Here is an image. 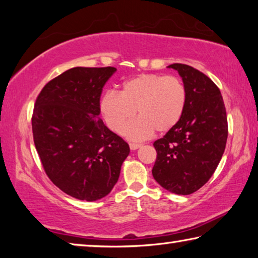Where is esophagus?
<instances>
[{"instance_id":"1","label":"esophagus","mask_w":258,"mask_h":258,"mask_svg":"<svg viewBox=\"0 0 258 258\" xmlns=\"http://www.w3.org/2000/svg\"><path fill=\"white\" fill-rule=\"evenodd\" d=\"M140 147H141V145H139V143H130L131 150H137Z\"/></svg>"}]
</instances>
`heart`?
Segmentation results:
<instances>
[{"label":"heart","mask_w":258,"mask_h":258,"mask_svg":"<svg viewBox=\"0 0 258 258\" xmlns=\"http://www.w3.org/2000/svg\"><path fill=\"white\" fill-rule=\"evenodd\" d=\"M187 91L176 76L141 74L126 81L120 93L108 91L100 101V110L108 127L121 133L138 112L125 134L133 140H145L154 131L166 133L178 124L185 111Z\"/></svg>","instance_id":"1"}]
</instances>
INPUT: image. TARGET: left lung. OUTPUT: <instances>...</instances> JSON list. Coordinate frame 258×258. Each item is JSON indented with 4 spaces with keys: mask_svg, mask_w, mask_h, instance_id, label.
Masks as SVG:
<instances>
[{
    "mask_svg": "<svg viewBox=\"0 0 258 258\" xmlns=\"http://www.w3.org/2000/svg\"><path fill=\"white\" fill-rule=\"evenodd\" d=\"M187 91L185 111L178 124L156 140L152 175L176 195H191L206 184L223 156L228 118L221 91L211 78L191 66L169 64Z\"/></svg>",
    "mask_w": 258,
    "mask_h": 258,
    "instance_id": "left-lung-1",
    "label": "left lung"
}]
</instances>
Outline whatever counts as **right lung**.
<instances>
[{
	"mask_svg": "<svg viewBox=\"0 0 258 258\" xmlns=\"http://www.w3.org/2000/svg\"><path fill=\"white\" fill-rule=\"evenodd\" d=\"M115 72L68 69L47 83L35 102L33 138L43 168L54 185L76 199L106 197L130 154L127 143L99 118L102 87Z\"/></svg>",
	"mask_w": 258,
	"mask_h": 258,
	"instance_id": "right-lung-1",
	"label": "right lung"
}]
</instances>
